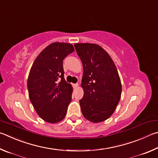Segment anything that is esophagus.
I'll return each instance as SVG.
<instances>
[{
	"mask_svg": "<svg viewBox=\"0 0 158 158\" xmlns=\"http://www.w3.org/2000/svg\"><path fill=\"white\" fill-rule=\"evenodd\" d=\"M77 86H78V84H73V88H76V87H77Z\"/></svg>",
	"mask_w": 158,
	"mask_h": 158,
	"instance_id": "obj_1",
	"label": "esophagus"
}]
</instances>
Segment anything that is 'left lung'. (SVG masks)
Listing matches in <instances>:
<instances>
[{
  "mask_svg": "<svg viewBox=\"0 0 158 158\" xmlns=\"http://www.w3.org/2000/svg\"><path fill=\"white\" fill-rule=\"evenodd\" d=\"M74 46L83 65L82 113L91 122H102L111 117L121 98L122 87L117 67L98 44L79 43Z\"/></svg>",
  "mask_w": 158,
  "mask_h": 158,
  "instance_id": "left-lung-1",
  "label": "left lung"
}]
</instances>
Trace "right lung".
Returning a JSON list of instances; mask_svg holds the SVG:
<instances>
[{"label":"right lung","mask_w":158,"mask_h":158,"mask_svg":"<svg viewBox=\"0 0 158 158\" xmlns=\"http://www.w3.org/2000/svg\"><path fill=\"white\" fill-rule=\"evenodd\" d=\"M74 51L72 44L54 42L46 47L32 64L27 86L37 114L46 122L58 123L65 117L73 87L64 77L63 60Z\"/></svg>","instance_id":"1"}]
</instances>
